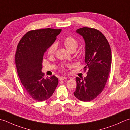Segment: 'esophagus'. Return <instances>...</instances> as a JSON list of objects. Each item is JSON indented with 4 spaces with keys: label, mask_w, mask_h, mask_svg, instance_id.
Returning <instances> with one entry per match:
<instances>
[{
    "label": "esophagus",
    "mask_w": 130,
    "mask_h": 130,
    "mask_svg": "<svg viewBox=\"0 0 130 130\" xmlns=\"http://www.w3.org/2000/svg\"><path fill=\"white\" fill-rule=\"evenodd\" d=\"M67 78V77H59V80L60 81H63V80H64L65 79H66Z\"/></svg>",
    "instance_id": "1"
}]
</instances>
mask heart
<instances>
[{
	"instance_id": "heart-1",
	"label": "heart",
	"mask_w": 130,
	"mask_h": 130,
	"mask_svg": "<svg viewBox=\"0 0 130 130\" xmlns=\"http://www.w3.org/2000/svg\"><path fill=\"white\" fill-rule=\"evenodd\" d=\"M63 44L69 51L71 52L73 50H76L78 46V42L72 36H68L63 40ZM57 49V45L55 43H53L50 45L47 52L49 54H53Z\"/></svg>"
}]
</instances>
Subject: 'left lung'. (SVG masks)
<instances>
[{"label": "left lung", "mask_w": 130, "mask_h": 130, "mask_svg": "<svg viewBox=\"0 0 130 130\" xmlns=\"http://www.w3.org/2000/svg\"><path fill=\"white\" fill-rule=\"evenodd\" d=\"M76 32L83 36L85 43V70L86 77L76 80L77 86L74 95L83 102L96 98L104 89L112 65V52L105 36L94 28L83 27Z\"/></svg>", "instance_id": "8db88e82"}]
</instances>
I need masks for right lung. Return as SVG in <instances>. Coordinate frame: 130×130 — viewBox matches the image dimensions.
Returning a JSON list of instances; mask_svg holds the SVG:
<instances>
[{"mask_svg":"<svg viewBox=\"0 0 130 130\" xmlns=\"http://www.w3.org/2000/svg\"><path fill=\"white\" fill-rule=\"evenodd\" d=\"M61 31L49 28L28 31L17 47L15 60L18 75L26 92L38 102L48 99L58 85V78L52 76L45 79L41 69L44 53Z\"/></svg>","mask_w":130,"mask_h":130,"instance_id":"obj_1","label":"right lung"}]
</instances>
